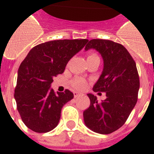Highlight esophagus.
I'll list each match as a JSON object with an SVG mask.
<instances>
[{"instance_id": "1", "label": "esophagus", "mask_w": 154, "mask_h": 154, "mask_svg": "<svg viewBox=\"0 0 154 154\" xmlns=\"http://www.w3.org/2000/svg\"><path fill=\"white\" fill-rule=\"evenodd\" d=\"M80 96H81L80 93H78V92H74V97H75V98L80 97Z\"/></svg>"}]
</instances>
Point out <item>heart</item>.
<instances>
[{
  "label": "heart",
  "instance_id": "1",
  "mask_svg": "<svg viewBox=\"0 0 154 154\" xmlns=\"http://www.w3.org/2000/svg\"><path fill=\"white\" fill-rule=\"evenodd\" d=\"M98 57L96 54H89L87 55V59L91 58V57ZM72 87H73L75 90L77 91H82L84 90L87 86V82L82 77H75L73 80L71 82Z\"/></svg>",
  "mask_w": 154,
  "mask_h": 154
}]
</instances>
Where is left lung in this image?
<instances>
[{
  "instance_id": "obj_1",
  "label": "left lung",
  "mask_w": 154,
  "mask_h": 154,
  "mask_svg": "<svg viewBox=\"0 0 154 154\" xmlns=\"http://www.w3.org/2000/svg\"><path fill=\"white\" fill-rule=\"evenodd\" d=\"M94 48L103 57L102 74L94 85L95 92H106L98 101L92 94L90 106L84 110V122L94 132L108 134L125 123L138 100L139 77L132 56L122 44L107 39H91L85 49Z\"/></svg>"
}]
</instances>
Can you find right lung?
<instances>
[{"mask_svg": "<svg viewBox=\"0 0 154 154\" xmlns=\"http://www.w3.org/2000/svg\"><path fill=\"white\" fill-rule=\"evenodd\" d=\"M87 39H59L38 44L20 65L15 97L17 110L25 125L36 133H47L59 122L61 110L73 98L69 90L54 92L53 78L62 74L68 61Z\"/></svg>", "mask_w": 154, "mask_h": 154, "instance_id": "right-lung-1", "label": "right lung"}]
</instances>
